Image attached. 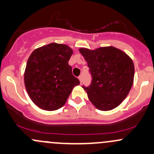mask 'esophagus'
Here are the masks:
<instances>
[{"label":"esophagus","instance_id":"1","mask_svg":"<svg viewBox=\"0 0 154 154\" xmlns=\"http://www.w3.org/2000/svg\"><path fill=\"white\" fill-rule=\"evenodd\" d=\"M78 79H79V80H80V83H82V76H80V77H78Z\"/></svg>","mask_w":154,"mask_h":154}]
</instances>
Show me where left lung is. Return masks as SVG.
<instances>
[{
  "mask_svg": "<svg viewBox=\"0 0 154 154\" xmlns=\"http://www.w3.org/2000/svg\"><path fill=\"white\" fill-rule=\"evenodd\" d=\"M92 75L88 88L82 87L96 109L109 111L122 103L134 82V66L126 52L112 46L95 50L81 47Z\"/></svg>",
  "mask_w": 154,
  "mask_h": 154,
  "instance_id": "8db88e82",
  "label": "left lung"
}]
</instances>
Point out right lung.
Here are the masks:
<instances>
[{
  "instance_id": "obj_1",
  "label": "right lung",
  "mask_w": 154,
  "mask_h": 154,
  "mask_svg": "<svg viewBox=\"0 0 154 154\" xmlns=\"http://www.w3.org/2000/svg\"><path fill=\"white\" fill-rule=\"evenodd\" d=\"M73 50L53 42L30 54L24 73L25 88L32 102L45 110L62 107L80 81L74 77L69 60Z\"/></svg>"
}]
</instances>
